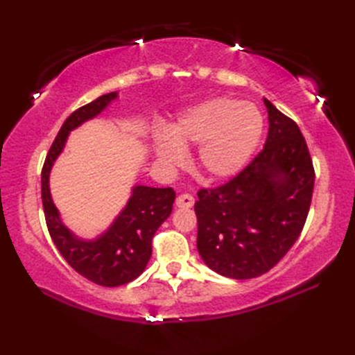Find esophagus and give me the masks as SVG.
Instances as JSON below:
<instances>
[{
    "label": "esophagus",
    "instance_id": "obj_1",
    "mask_svg": "<svg viewBox=\"0 0 355 355\" xmlns=\"http://www.w3.org/2000/svg\"><path fill=\"white\" fill-rule=\"evenodd\" d=\"M193 197L191 193H182L178 195L175 200V206L177 207H192L193 206Z\"/></svg>",
    "mask_w": 355,
    "mask_h": 355
}]
</instances>
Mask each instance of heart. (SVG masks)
Wrapping results in <instances>:
<instances>
[{"mask_svg": "<svg viewBox=\"0 0 355 355\" xmlns=\"http://www.w3.org/2000/svg\"><path fill=\"white\" fill-rule=\"evenodd\" d=\"M263 120L253 103L216 97L189 108L171 126L169 135L154 137L157 160L177 168L186 148L197 146L201 172L214 180L230 178L244 168L262 134Z\"/></svg>", "mask_w": 355, "mask_h": 355, "instance_id": "b5f03b06", "label": "heart"}]
</instances>
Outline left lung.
<instances>
[{"mask_svg":"<svg viewBox=\"0 0 355 355\" xmlns=\"http://www.w3.org/2000/svg\"><path fill=\"white\" fill-rule=\"evenodd\" d=\"M268 135L236 177L201 189L195 202L197 248L216 273L252 279L281 261L302 232L314 189L306 141L294 120L263 99Z\"/></svg>","mask_w":355,"mask_h":355,"instance_id":"1","label":"left lung"}]
</instances>
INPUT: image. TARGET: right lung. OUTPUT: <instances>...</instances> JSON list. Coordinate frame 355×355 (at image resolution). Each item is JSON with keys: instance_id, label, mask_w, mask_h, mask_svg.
Segmentation results:
<instances>
[{"instance_id": "1", "label": "right lung", "mask_w": 355, "mask_h": 355, "mask_svg": "<svg viewBox=\"0 0 355 355\" xmlns=\"http://www.w3.org/2000/svg\"><path fill=\"white\" fill-rule=\"evenodd\" d=\"M114 99H117L116 92L103 94L67 117L45 157L41 173L44 215L53 243L79 275L102 286L123 285L143 273L153 254L155 232L171 215L175 201L172 187L139 184L132 187L131 198L114 223L96 239L78 238L62 223L50 193L49 178L53 164L64 150L69 134L87 120L99 116Z\"/></svg>"}]
</instances>
